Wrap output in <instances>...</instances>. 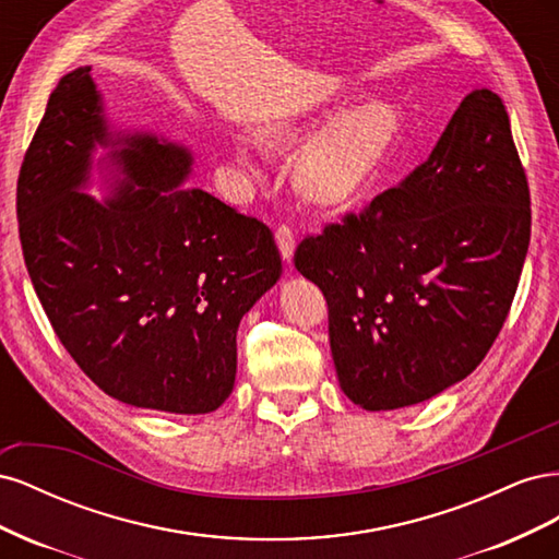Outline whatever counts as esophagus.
<instances>
[{"label": "esophagus", "instance_id": "obj_1", "mask_svg": "<svg viewBox=\"0 0 559 559\" xmlns=\"http://www.w3.org/2000/svg\"><path fill=\"white\" fill-rule=\"evenodd\" d=\"M275 240H277V247H280V251H282L284 261L292 263V259H294V247H296L294 230H292L289 226H286V224H282V226L277 228V233H275Z\"/></svg>", "mask_w": 559, "mask_h": 559}]
</instances>
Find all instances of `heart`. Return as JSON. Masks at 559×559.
<instances>
[{"mask_svg":"<svg viewBox=\"0 0 559 559\" xmlns=\"http://www.w3.org/2000/svg\"><path fill=\"white\" fill-rule=\"evenodd\" d=\"M329 123L300 151L294 165L298 191L319 205H343L373 179L392 156L401 134V116L392 105L370 103L345 114H326L308 121H277L263 138L267 146L286 148L302 134ZM238 158L253 165V144H235Z\"/></svg>","mask_w":559,"mask_h":559,"instance_id":"heart-1","label":"heart"}]
</instances>
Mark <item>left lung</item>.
Returning <instances> with one entry per match:
<instances>
[{"instance_id": "obj_1", "label": "left lung", "mask_w": 559, "mask_h": 559, "mask_svg": "<svg viewBox=\"0 0 559 559\" xmlns=\"http://www.w3.org/2000/svg\"><path fill=\"white\" fill-rule=\"evenodd\" d=\"M530 233L509 114L497 93L471 91L425 163L296 247V270L326 298L345 396L394 411L473 373L509 317Z\"/></svg>"}]
</instances>
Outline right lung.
<instances>
[{"mask_svg": "<svg viewBox=\"0 0 559 559\" xmlns=\"http://www.w3.org/2000/svg\"><path fill=\"white\" fill-rule=\"evenodd\" d=\"M95 145L129 177L79 194ZM191 154L156 134H111L91 67L60 79L25 154L15 214L23 257L70 357L105 394L202 415L238 370V326L282 275L263 222L186 183Z\"/></svg>", "mask_w": 559, "mask_h": 559, "instance_id": "add662e5", "label": "right lung"}]
</instances>
